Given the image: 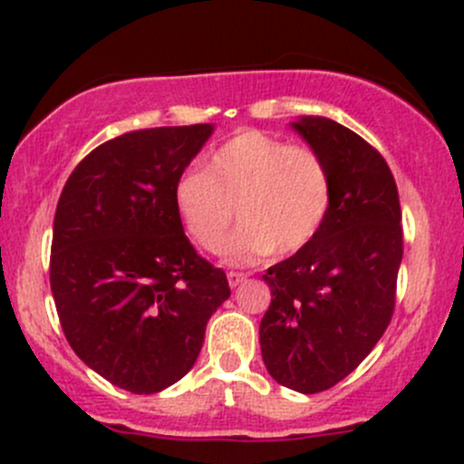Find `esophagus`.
I'll return each mask as SVG.
<instances>
[{
  "mask_svg": "<svg viewBox=\"0 0 464 464\" xmlns=\"http://www.w3.org/2000/svg\"><path fill=\"white\" fill-rule=\"evenodd\" d=\"M227 278H228V285H231V287H237V285L245 283L246 274H242V271H228Z\"/></svg>",
  "mask_w": 464,
  "mask_h": 464,
  "instance_id": "obj_1",
  "label": "esophagus"
}]
</instances>
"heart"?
<instances>
[{"mask_svg": "<svg viewBox=\"0 0 464 464\" xmlns=\"http://www.w3.org/2000/svg\"><path fill=\"white\" fill-rule=\"evenodd\" d=\"M330 206L325 159L260 130L233 134L206 157L202 172H186L175 186L177 215L206 254L222 251L233 215L240 218L227 245L231 265L303 249L321 231Z\"/></svg>", "mask_w": 464, "mask_h": 464, "instance_id": "1", "label": "heart"}]
</instances>
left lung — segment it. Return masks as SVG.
Segmentation results:
<instances>
[{
    "label": "left lung",
    "mask_w": 464,
    "mask_h": 464,
    "mask_svg": "<svg viewBox=\"0 0 464 464\" xmlns=\"http://www.w3.org/2000/svg\"><path fill=\"white\" fill-rule=\"evenodd\" d=\"M332 172V206L314 240L262 276L269 375L292 391H327L371 354L395 312L404 254L401 208L386 159L330 119L294 123Z\"/></svg>",
    "instance_id": "1"
}]
</instances>
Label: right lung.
<instances>
[{
	"label": "right lung",
	"instance_id": "add662e5",
	"mask_svg": "<svg viewBox=\"0 0 464 464\" xmlns=\"http://www.w3.org/2000/svg\"><path fill=\"white\" fill-rule=\"evenodd\" d=\"M213 128H150L93 148L53 219L51 294L73 353L123 391L150 395L198 362L227 274L195 251L175 186Z\"/></svg>",
	"mask_w": 464,
	"mask_h": 464
}]
</instances>
